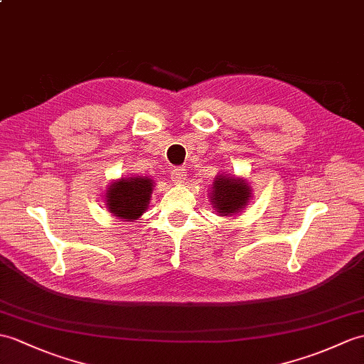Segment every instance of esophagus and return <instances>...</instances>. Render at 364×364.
I'll return each mask as SVG.
<instances>
[{"instance_id":"esophagus-1","label":"esophagus","mask_w":364,"mask_h":364,"mask_svg":"<svg viewBox=\"0 0 364 364\" xmlns=\"http://www.w3.org/2000/svg\"><path fill=\"white\" fill-rule=\"evenodd\" d=\"M188 178V172H186V168L183 167H175L172 171V181L176 184H181Z\"/></svg>"}]
</instances>
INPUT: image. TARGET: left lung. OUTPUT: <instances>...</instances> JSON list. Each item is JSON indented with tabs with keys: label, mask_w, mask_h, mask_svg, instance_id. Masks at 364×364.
<instances>
[{
	"label": "left lung",
	"mask_w": 364,
	"mask_h": 364,
	"mask_svg": "<svg viewBox=\"0 0 364 364\" xmlns=\"http://www.w3.org/2000/svg\"><path fill=\"white\" fill-rule=\"evenodd\" d=\"M251 200V186L247 180L237 176L217 175L214 186L210 189V203L215 208L218 215H235Z\"/></svg>",
	"instance_id": "8db88e82"
}]
</instances>
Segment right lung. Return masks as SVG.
<instances>
[{
    "instance_id": "1",
    "label": "right lung",
    "mask_w": 364,
    "mask_h": 364,
    "mask_svg": "<svg viewBox=\"0 0 364 364\" xmlns=\"http://www.w3.org/2000/svg\"><path fill=\"white\" fill-rule=\"evenodd\" d=\"M154 183L149 176H129L113 181L105 193L108 213L124 222L138 220L149 206Z\"/></svg>"
}]
</instances>
